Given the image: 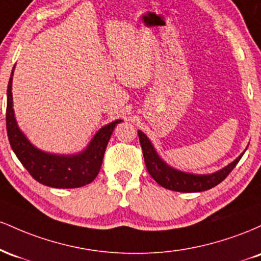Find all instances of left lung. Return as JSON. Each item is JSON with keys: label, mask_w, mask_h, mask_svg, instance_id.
<instances>
[{"label": "left lung", "mask_w": 261, "mask_h": 261, "mask_svg": "<svg viewBox=\"0 0 261 261\" xmlns=\"http://www.w3.org/2000/svg\"><path fill=\"white\" fill-rule=\"evenodd\" d=\"M141 147H142L143 158H145L146 168L152 178L154 179L161 187L169 189L173 191H180V193H197V191H205L208 189L216 187L221 181L227 178V175L232 172L237 166L244 152L233 161L232 163L224 167L221 170L212 174H191V173L180 172L172 167H169L160 155L157 154L151 141L142 131H137Z\"/></svg>", "instance_id": "8db88e82"}]
</instances>
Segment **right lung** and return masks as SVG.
<instances>
[{
    "label": "right lung",
    "instance_id": "add662e5",
    "mask_svg": "<svg viewBox=\"0 0 261 261\" xmlns=\"http://www.w3.org/2000/svg\"><path fill=\"white\" fill-rule=\"evenodd\" d=\"M14 70V67H13ZM12 70L7 88V110L6 126L11 147L17 158L35 180L46 187L58 189H72L85 187L95 179L103 163L104 152L112 136L114 127L122 120H115L106 125L94 135L85 151L79 154H51L29 142L18 127L12 98Z\"/></svg>",
    "mask_w": 261,
    "mask_h": 261
}]
</instances>
